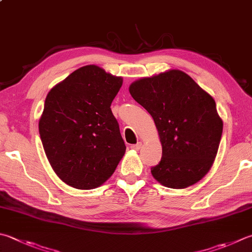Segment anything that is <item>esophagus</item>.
<instances>
[{
  "label": "esophagus",
  "instance_id": "1",
  "mask_svg": "<svg viewBox=\"0 0 252 252\" xmlns=\"http://www.w3.org/2000/svg\"><path fill=\"white\" fill-rule=\"evenodd\" d=\"M141 142H137V144L136 145H131V147H130V148L131 149H134V150H137V151H138L140 148H141Z\"/></svg>",
  "mask_w": 252,
  "mask_h": 252
}]
</instances>
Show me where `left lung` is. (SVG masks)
<instances>
[{"label":"left lung","instance_id":"1","mask_svg":"<svg viewBox=\"0 0 252 252\" xmlns=\"http://www.w3.org/2000/svg\"><path fill=\"white\" fill-rule=\"evenodd\" d=\"M129 92L153 116L162 145L153 177L171 189L200 181L214 162L221 138L214 98L180 70L137 80Z\"/></svg>","mask_w":252,"mask_h":252}]
</instances>
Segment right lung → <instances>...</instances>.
<instances>
[{
    "instance_id": "add662e5",
    "label": "right lung",
    "mask_w": 252,
    "mask_h": 252,
    "mask_svg": "<svg viewBox=\"0 0 252 252\" xmlns=\"http://www.w3.org/2000/svg\"><path fill=\"white\" fill-rule=\"evenodd\" d=\"M122 84V77L90 64L73 71L47 95L40 139L52 169L70 187H99L124 156L125 142L111 110Z\"/></svg>"
}]
</instances>
